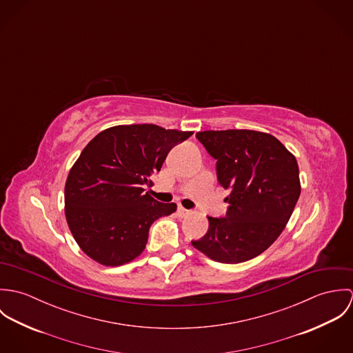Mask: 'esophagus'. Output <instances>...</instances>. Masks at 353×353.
<instances>
[{"label": "esophagus", "mask_w": 353, "mask_h": 353, "mask_svg": "<svg viewBox=\"0 0 353 353\" xmlns=\"http://www.w3.org/2000/svg\"><path fill=\"white\" fill-rule=\"evenodd\" d=\"M189 213H190V210H188V209H185V208H182V206L178 208V216H179V217H186Z\"/></svg>", "instance_id": "34e87169"}]
</instances>
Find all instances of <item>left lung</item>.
I'll return each mask as SVG.
<instances>
[{"label": "left lung", "instance_id": "left-lung-1", "mask_svg": "<svg viewBox=\"0 0 353 353\" xmlns=\"http://www.w3.org/2000/svg\"><path fill=\"white\" fill-rule=\"evenodd\" d=\"M196 137L217 160V181L231 193L225 217H208V232L192 245L221 263L249 261L280 236L295 209L298 161L276 137L256 130H205Z\"/></svg>", "mask_w": 353, "mask_h": 353}]
</instances>
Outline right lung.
I'll return each instance as SVG.
<instances>
[{"label":"right lung","mask_w":353,"mask_h":353,"mask_svg":"<svg viewBox=\"0 0 353 353\" xmlns=\"http://www.w3.org/2000/svg\"><path fill=\"white\" fill-rule=\"evenodd\" d=\"M192 134L152 123L119 125L88 143L65 183V216L90 258L119 266L144 252L152 223L176 210V203L156 201L144 188L171 148Z\"/></svg>","instance_id":"right-lung-1"}]
</instances>
